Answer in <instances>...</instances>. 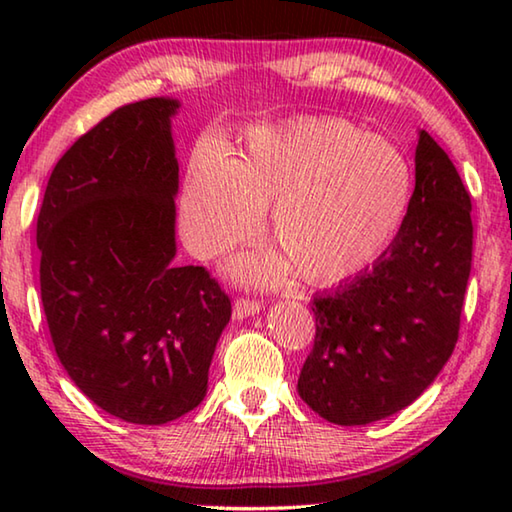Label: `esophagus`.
<instances>
[{"label": "esophagus", "instance_id": "esophagus-1", "mask_svg": "<svg viewBox=\"0 0 512 512\" xmlns=\"http://www.w3.org/2000/svg\"><path fill=\"white\" fill-rule=\"evenodd\" d=\"M259 309H262V305H259L257 300L239 298V300H235V305H232V316H235V320H244L248 316L259 314Z\"/></svg>", "mask_w": 512, "mask_h": 512}]
</instances>
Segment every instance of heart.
<instances>
[{
  "mask_svg": "<svg viewBox=\"0 0 512 512\" xmlns=\"http://www.w3.org/2000/svg\"><path fill=\"white\" fill-rule=\"evenodd\" d=\"M415 176L402 149L339 117H307L250 131L232 158L216 142L189 155L180 228L189 250L212 259L253 235L271 207L280 250L241 255L232 273L280 284L291 266L309 284H332L370 266L400 235Z\"/></svg>",
  "mask_w": 512,
  "mask_h": 512,
  "instance_id": "1",
  "label": "heart"
}]
</instances>
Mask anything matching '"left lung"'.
I'll return each instance as SVG.
<instances>
[{
    "label": "left lung",
    "instance_id": "8db88e82",
    "mask_svg": "<svg viewBox=\"0 0 512 512\" xmlns=\"http://www.w3.org/2000/svg\"><path fill=\"white\" fill-rule=\"evenodd\" d=\"M400 235L372 268L314 298L316 339L298 393L327 422L384 420L418 400L452 357L472 268V201L427 133Z\"/></svg>",
    "mask_w": 512,
    "mask_h": 512
}]
</instances>
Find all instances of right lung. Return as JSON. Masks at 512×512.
Returning a JSON list of instances; mask_svg holds the SVG:
<instances>
[{"label":"right lung","mask_w":512,"mask_h":512,"mask_svg":"<svg viewBox=\"0 0 512 512\" xmlns=\"http://www.w3.org/2000/svg\"><path fill=\"white\" fill-rule=\"evenodd\" d=\"M180 101L128 103L51 171L38 214L40 296L60 363L119 420L167 424L207 393L232 307L203 266H178Z\"/></svg>","instance_id":"obj_1"}]
</instances>
